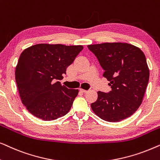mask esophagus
Listing matches in <instances>:
<instances>
[{"mask_svg": "<svg viewBox=\"0 0 160 160\" xmlns=\"http://www.w3.org/2000/svg\"><path fill=\"white\" fill-rule=\"evenodd\" d=\"M79 90H80L81 92H84V93H86L87 92V90H85V89H82V88H80Z\"/></svg>", "mask_w": 160, "mask_h": 160, "instance_id": "1", "label": "esophagus"}]
</instances>
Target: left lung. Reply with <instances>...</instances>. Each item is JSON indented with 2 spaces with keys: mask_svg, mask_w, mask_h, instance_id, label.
I'll return each instance as SVG.
<instances>
[{
  "mask_svg": "<svg viewBox=\"0 0 160 160\" xmlns=\"http://www.w3.org/2000/svg\"><path fill=\"white\" fill-rule=\"evenodd\" d=\"M104 70L111 91L98 92L91 104L96 115L105 121L120 122L130 117L141 106L149 79L145 54L127 43H103L87 46Z\"/></svg>",
  "mask_w": 160,
  "mask_h": 160,
  "instance_id": "8db88e82",
  "label": "left lung"
}]
</instances>
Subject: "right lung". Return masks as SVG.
<instances>
[{"label": "right lung", "mask_w": 160, "mask_h": 160, "mask_svg": "<svg viewBox=\"0 0 160 160\" xmlns=\"http://www.w3.org/2000/svg\"><path fill=\"white\" fill-rule=\"evenodd\" d=\"M83 49L82 45L40 43L22 52L15 71L22 102L28 111L44 121L62 117L71 109L78 89L62 86L66 68Z\"/></svg>", "instance_id": "obj_1"}]
</instances>
